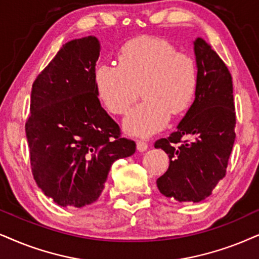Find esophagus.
Wrapping results in <instances>:
<instances>
[{"mask_svg": "<svg viewBox=\"0 0 259 259\" xmlns=\"http://www.w3.org/2000/svg\"><path fill=\"white\" fill-rule=\"evenodd\" d=\"M136 145H137V150H140V152H145V150L148 149V145H147L145 141L137 140Z\"/></svg>", "mask_w": 259, "mask_h": 259, "instance_id": "esophagus-1", "label": "esophagus"}]
</instances>
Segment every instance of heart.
Wrapping results in <instances>:
<instances>
[{
    "label": "heart",
    "mask_w": 259,
    "mask_h": 259,
    "mask_svg": "<svg viewBox=\"0 0 259 259\" xmlns=\"http://www.w3.org/2000/svg\"><path fill=\"white\" fill-rule=\"evenodd\" d=\"M118 62L98 65L94 82L100 100L114 114L126 113L141 90L145 100L124 120L129 134L152 135L168 123L171 113L191 105L198 86L197 64L166 39H133L120 49Z\"/></svg>",
    "instance_id": "1"
}]
</instances>
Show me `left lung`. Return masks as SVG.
Returning <instances> with one entry per match:
<instances>
[{
  "label": "left lung",
  "mask_w": 259,
  "mask_h": 259,
  "mask_svg": "<svg viewBox=\"0 0 259 259\" xmlns=\"http://www.w3.org/2000/svg\"><path fill=\"white\" fill-rule=\"evenodd\" d=\"M198 86L177 132L154 143L168 154V169L156 185L178 202H201L226 176L235 140L233 82L224 61L202 38L194 41ZM193 140L183 141V137Z\"/></svg>",
  "instance_id": "8db88e82"
}]
</instances>
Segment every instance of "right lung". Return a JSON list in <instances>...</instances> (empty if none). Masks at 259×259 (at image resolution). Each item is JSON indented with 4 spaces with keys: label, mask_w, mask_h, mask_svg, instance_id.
<instances>
[{
    "label": "right lung",
    "mask_w": 259,
    "mask_h": 259,
    "mask_svg": "<svg viewBox=\"0 0 259 259\" xmlns=\"http://www.w3.org/2000/svg\"><path fill=\"white\" fill-rule=\"evenodd\" d=\"M99 54L93 35L65 42L32 84L25 125L32 175L61 207L96 202L112 163L136 150L100 105L94 82Z\"/></svg>",
    "instance_id": "add662e5"
}]
</instances>
